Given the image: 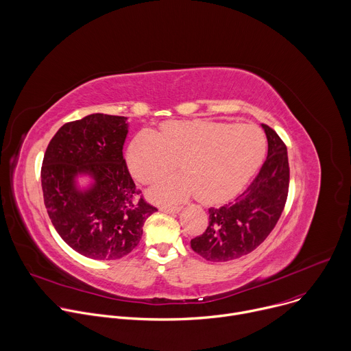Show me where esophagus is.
I'll use <instances>...</instances> for the list:
<instances>
[{
	"label": "esophagus",
	"mask_w": 351,
	"mask_h": 351,
	"mask_svg": "<svg viewBox=\"0 0 351 351\" xmlns=\"http://www.w3.org/2000/svg\"><path fill=\"white\" fill-rule=\"evenodd\" d=\"M161 211H162V213H167V214H176V213L180 211V207H178V206H172V207L162 206V207H161Z\"/></svg>",
	"instance_id": "1"
}]
</instances>
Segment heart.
Masks as SVG:
<instances>
[{
    "mask_svg": "<svg viewBox=\"0 0 351 351\" xmlns=\"http://www.w3.org/2000/svg\"><path fill=\"white\" fill-rule=\"evenodd\" d=\"M265 137L252 125L215 122H169L157 136L141 130L130 143L128 162L141 183H152L176 169L186 175L158 183L153 195L161 202L193 193L203 203H221L236 194L258 168Z\"/></svg>",
    "mask_w": 351,
    "mask_h": 351,
    "instance_id": "obj_1",
    "label": "heart"
}]
</instances>
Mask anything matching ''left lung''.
Instances as JSON below:
<instances>
[{
  "label": "left lung",
  "mask_w": 351,
  "mask_h": 351,
  "mask_svg": "<svg viewBox=\"0 0 351 351\" xmlns=\"http://www.w3.org/2000/svg\"><path fill=\"white\" fill-rule=\"evenodd\" d=\"M263 128L268 156L260 172L233 202L211 207L207 229L190 241L193 252L208 261H230L254 252L282 215L290 179L287 148L272 128Z\"/></svg>",
  "instance_id": "obj_1"
}]
</instances>
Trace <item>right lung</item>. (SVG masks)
<instances>
[{
  "label": "right lung",
  "instance_id": "right-lung-1",
  "mask_svg": "<svg viewBox=\"0 0 351 351\" xmlns=\"http://www.w3.org/2000/svg\"><path fill=\"white\" fill-rule=\"evenodd\" d=\"M125 117L91 114L65 123L48 143L41 165L44 204L56 230L79 254L118 260L140 243L147 218L158 211L136 187L126 161ZM91 173L95 187L77 192L73 178Z\"/></svg>",
  "mask_w": 351,
  "mask_h": 351
}]
</instances>
